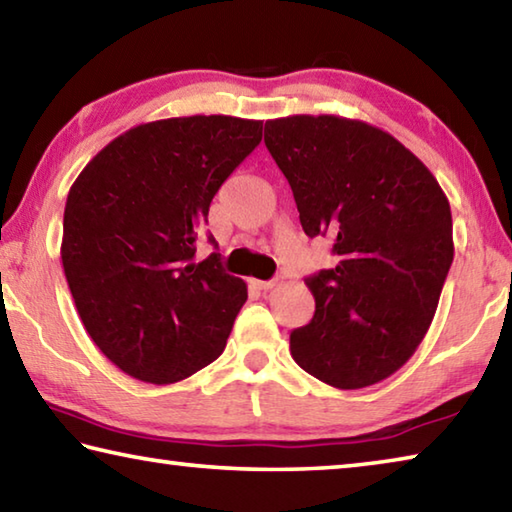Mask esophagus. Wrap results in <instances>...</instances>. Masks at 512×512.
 Returning <instances> with one entry per match:
<instances>
[{
    "mask_svg": "<svg viewBox=\"0 0 512 512\" xmlns=\"http://www.w3.org/2000/svg\"><path fill=\"white\" fill-rule=\"evenodd\" d=\"M250 287L257 291H268L275 287V280H250Z\"/></svg>",
    "mask_w": 512,
    "mask_h": 512,
    "instance_id": "obj_1",
    "label": "esophagus"
}]
</instances>
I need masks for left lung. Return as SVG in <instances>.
<instances>
[{
	"label": "left lung",
	"mask_w": 512,
	"mask_h": 512,
	"mask_svg": "<svg viewBox=\"0 0 512 512\" xmlns=\"http://www.w3.org/2000/svg\"><path fill=\"white\" fill-rule=\"evenodd\" d=\"M264 142L305 235H329L339 257L305 280L316 311L291 332V357L341 391L391 377L427 334L452 266L445 192L404 144L366 121L271 119Z\"/></svg>",
	"instance_id": "1"
}]
</instances>
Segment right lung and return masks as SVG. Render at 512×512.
Listing matches in <instances>:
<instances>
[{
	"instance_id": "add662e5",
	"label": "right lung",
	"mask_w": 512,
	"mask_h": 512,
	"mask_svg": "<svg viewBox=\"0 0 512 512\" xmlns=\"http://www.w3.org/2000/svg\"><path fill=\"white\" fill-rule=\"evenodd\" d=\"M259 142L253 119L151 121L101 149L69 189V291L92 341L126 375L173 384L223 352L248 289L219 253L194 262L196 239L214 194Z\"/></svg>"
}]
</instances>
